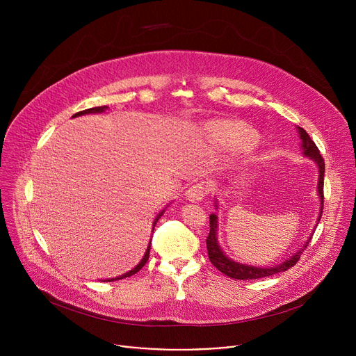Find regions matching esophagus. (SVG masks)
I'll return each mask as SVG.
<instances>
[{
  "label": "esophagus",
  "instance_id": "34e87169",
  "mask_svg": "<svg viewBox=\"0 0 356 356\" xmlns=\"http://www.w3.org/2000/svg\"><path fill=\"white\" fill-rule=\"evenodd\" d=\"M207 191H209V186H207L204 181H201V183L193 184V186L186 191V198H187L188 201H191V202H194V201H201L202 198L206 197Z\"/></svg>",
  "mask_w": 356,
  "mask_h": 356
}]
</instances>
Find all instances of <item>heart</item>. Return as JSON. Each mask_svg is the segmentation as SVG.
Segmentation results:
<instances>
[{"label": "heart", "instance_id": "1", "mask_svg": "<svg viewBox=\"0 0 356 356\" xmlns=\"http://www.w3.org/2000/svg\"><path fill=\"white\" fill-rule=\"evenodd\" d=\"M207 134L211 140L225 149H246L258 140L255 131L241 121H218L207 125Z\"/></svg>", "mask_w": 356, "mask_h": 356}]
</instances>
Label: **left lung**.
<instances>
[{
    "instance_id": "8db88e82",
    "label": "left lung",
    "mask_w": 356,
    "mask_h": 356,
    "mask_svg": "<svg viewBox=\"0 0 356 356\" xmlns=\"http://www.w3.org/2000/svg\"><path fill=\"white\" fill-rule=\"evenodd\" d=\"M298 129V136L301 139V149H302V155L307 156L309 159H313L317 166H318V195H320V216L317 218V222H320L321 220V214H323V202H324V172H325V165H324V159L320 154V150L317 147V145L314 143V140L309 136V134L304 131L302 128L297 127ZM217 207V202H216ZM217 228H218V217L216 214L210 216V234L207 236V250H209V258L211 261V264L224 275L232 277V279H238V280H253V279H262V277H268L280 272H286L287 269H290L291 266H294L300 257L302 250L307 248L312 236L309 238V241L304 243V246L293 253L291 258L286 259L284 262H282L280 265H276L275 268H257V266H250V265H243L239 262H235L232 259H229L228 257H225V253L222 252V249L218 245V239H217Z\"/></svg>"
}]
</instances>
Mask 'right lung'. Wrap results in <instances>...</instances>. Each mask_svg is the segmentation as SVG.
Segmentation results:
<instances>
[{
	"label": "right lung",
	"instance_id": "1",
	"mask_svg": "<svg viewBox=\"0 0 356 356\" xmlns=\"http://www.w3.org/2000/svg\"><path fill=\"white\" fill-rule=\"evenodd\" d=\"M108 107L107 106H103V107H94V108H88V110H84V111H80V113H76L73 117H80V115H84V114H95V113H104L106 110H107ZM165 213V210L162 211V213H159V216L155 218V221H154V229H155V225H156V222L159 221V218L162 217V214ZM149 252H150V242H149V245H147V249H146V252H145V255H143V258H142V261L132 269V270H129V272H127L125 275H121V276H118V277H115V279H108V282H113V280H120V279H125V277H129V276H132V275H135L136 272H139L143 266H145V264L147 262V259H149Z\"/></svg>",
	"mask_w": 356,
	"mask_h": 356
}]
</instances>
